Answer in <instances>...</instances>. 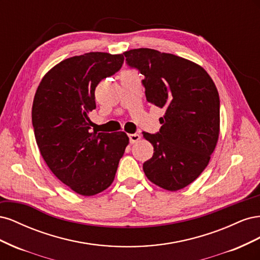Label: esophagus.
<instances>
[{
  "instance_id": "esophagus-1",
  "label": "esophagus",
  "mask_w": 260,
  "mask_h": 260,
  "mask_svg": "<svg viewBox=\"0 0 260 260\" xmlns=\"http://www.w3.org/2000/svg\"><path fill=\"white\" fill-rule=\"evenodd\" d=\"M140 139H141V137H140V135H138V133H132V135H129V141L132 144L138 142Z\"/></svg>"
}]
</instances>
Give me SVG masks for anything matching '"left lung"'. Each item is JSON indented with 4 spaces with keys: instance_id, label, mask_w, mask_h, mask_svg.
Returning a JSON list of instances; mask_svg holds the SVG:
<instances>
[{
    "instance_id": "1",
    "label": "left lung",
    "mask_w": 260,
    "mask_h": 260,
    "mask_svg": "<svg viewBox=\"0 0 260 260\" xmlns=\"http://www.w3.org/2000/svg\"><path fill=\"white\" fill-rule=\"evenodd\" d=\"M130 68L144 76L142 84L149 104L164 108L159 131L143 138L154 146L143 164L149 181L177 191L192 183L207 167L216 147L220 125V101L206 70L195 62L152 49L123 53Z\"/></svg>"
}]
</instances>
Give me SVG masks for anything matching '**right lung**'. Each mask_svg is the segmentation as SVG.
<instances>
[{
    "instance_id": "1",
    "label": "right lung",
    "mask_w": 260,
    "mask_h": 260,
    "mask_svg": "<svg viewBox=\"0 0 260 260\" xmlns=\"http://www.w3.org/2000/svg\"><path fill=\"white\" fill-rule=\"evenodd\" d=\"M123 55L91 52L60 61L39 84L32 125L44 161L62 183L83 196L113 183L129 138L124 132L91 131L100 81L115 75Z\"/></svg>"
}]
</instances>
